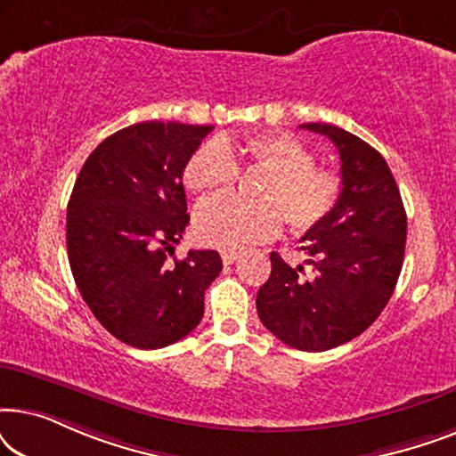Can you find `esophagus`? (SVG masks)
Listing matches in <instances>:
<instances>
[{
	"instance_id": "1",
	"label": "esophagus",
	"mask_w": 456,
	"mask_h": 456,
	"mask_svg": "<svg viewBox=\"0 0 456 456\" xmlns=\"http://www.w3.org/2000/svg\"><path fill=\"white\" fill-rule=\"evenodd\" d=\"M240 259V253H236V251H222V261H224V265H232V264H236V261Z\"/></svg>"
}]
</instances>
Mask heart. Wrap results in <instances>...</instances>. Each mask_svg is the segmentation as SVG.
I'll return each mask as SVG.
<instances>
[{"label": "heart", "mask_w": 456, "mask_h": 456, "mask_svg": "<svg viewBox=\"0 0 456 456\" xmlns=\"http://www.w3.org/2000/svg\"><path fill=\"white\" fill-rule=\"evenodd\" d=\"M265 174L253 186L259 201L214 197L195 214L197 239L209 247L240 251L270 240L284 222L295 232L322 226L342 201L340 172L317 167L315 155L301 139L289 133L248 136L240 145L208 141L184 166V186L191 192L228 189L239 178L236 158Z\"/></svg>", "instance_id": "1"}]
</instances>
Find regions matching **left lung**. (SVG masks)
<instances>
[{"instance_id":"left-lung-1","label":"left lung","mask_w":456,"mask_h":456,"mask_svg":"<svg viewBox=\"0 0 456 456\" xmlns=\"http://www.w3.org/2000/svg\"><path fill=\"white\" fill-rule=\"evenodd\" d=\"M301 128L328 136L338 149L345 191L338 209L301 239L309 272L270 253L272 273L257 292V314L284 345L322 353L365 332L388 305L404 259L407 214L376 149L332 124Z\"/></svg>"}]
</instances>
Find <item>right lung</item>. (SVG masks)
<instances>
[{
	"instance_id": "add662e5",
	"label": "right lung",
	"mask_w": 456,
	"mask_h": 456,
	"mask_svg": "<svg viewBox=\"0 0 456 456\" xmlns=\"http://www.w3.org/2000/svg\"><path fill=\"white\" fill-rule=\"evenodd\" d=\"M211 126L139 122L99 142L74 183L68 261L97 322L124 345L164 348L197 328L217 251L167 264L189 226L183 174Z\"/></svg>"
}]
</instances>
